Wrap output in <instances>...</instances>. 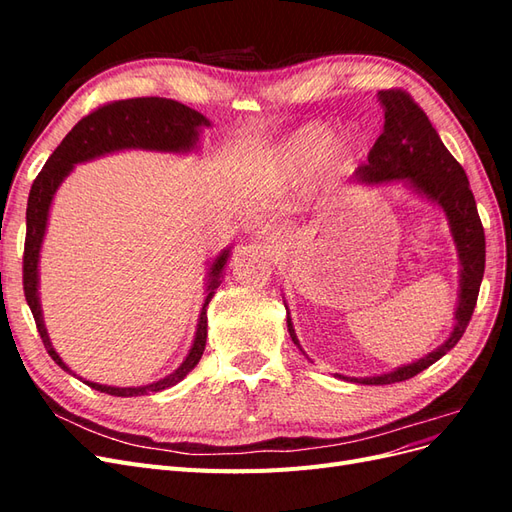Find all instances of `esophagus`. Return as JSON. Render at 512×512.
Returning a JSON list of instances; mask_svg holds the SVG:
<instances>
[{"mask_svg":"<svg viewBox=\"0 0 512 512\" xmlns=\"http://www.w3.org/2000/svg\"><path fill=\"white\" fill-rule=\"evenodd\" d=\"M256 239H258L260 243L269 245V247H277V245L282 243V230L275 228V226H265V228H260V230L256 232Z\"/></svg>","mask_w":512,"mask_h":512,"instance_id":"1","label":"esophagus"}]
</instances>
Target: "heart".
<instances>
[{"label": "heart", "instance_id": "heart-1", "mask_svg": "<svg viewBox=\"0 0 512 512\" xmlns=\"http://www.w3.org/2000/svg\"><path fill=\"white\" fill-rule=\"evenodd\" d=\"M329 142L331 130L320 126V123H312V126H305L288 138L284 145V158L299 173H312L320 162L331 170H344L356 160L359 141L354 134L339 136L331 146Z\"/></svg>", "mask_w": 512, "mask_h": 512}]
</instances>
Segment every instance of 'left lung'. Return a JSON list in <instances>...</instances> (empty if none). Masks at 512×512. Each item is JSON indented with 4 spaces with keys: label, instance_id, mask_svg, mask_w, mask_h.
I'll use <instances>...</instances> for the list:
<instances>
[{
    "label": "left lung",
    "instance_id": "obj_1",
    "mask_svg": "<svg viewBox=\"0 0 512 512\" xmlns=\"http://www.w3.org/2000/svg\"><path fill=\"white\" fill-rule=\"evenodd\" d=\"M384 106V126L374 147L369 149L367 164L356 168V181L382 183L391 179H408L416 190L427 194L444 209L451 222V232L461 260V292L457 307V324L438 350L412 365L399 367L391 374L374 378H352L361 384H393L404 382L421 374L423 369L440 361L442 356L457 346L472 320L480 282L485 273V230L478 218L476 200L470 190L466 170L444 147L436 128L421 106L414 102L408 91L393 87L378 91ZM288 333L294 344L297 335L288 316ZM342 378V376H339Z\"/></svg>",
    "mask_w": 512,
    "mask_h": 512
}]
</instances>
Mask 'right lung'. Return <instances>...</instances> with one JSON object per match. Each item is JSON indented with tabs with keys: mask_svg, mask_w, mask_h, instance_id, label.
<instances>
[{
	"mask_svg": "<svg viewBox=\"0 0 512 512\" xmlns=\"http://www.w3.org/2000/svg\"><path fill=\"white\" fill-rule=\"evenodd\" d=\"M209 126L207 117L200 115L194 108L185 106L175 100L166 98H130V100H115L98 106L96 111L85 115L76 126L66 134L61 145L53 151V156L46 160L44 168L38 173V177L32 183L27 198V232H25V250H23V292L25 301L32 309L36 329L42 337V344L46 352L51 354V359L70 371L64 361L59 359V354L53 350L49 335L42 324V312L38 303V258H40V245L46 228V218H49V207L55 190L59 188L61 179H64L72 164L85 162L91 158H98L102 153L117 151V149H158V151H188L198 141V128ZM228 252H224L218 260L213 262L211 269V286L213 290L218 286L220 273L226 265ZM213 297V292L207 294L203 312H200L198 331L194 346L190 354L185 356L181 367L173 374L166 376L160 382H153L147 386H136V389H117V386H104L96 382H83L89 384L91 389H96L106 395L115 397H136L147 393H158L175 386L181 382L190 371L198 365L200 356L205 352L207 344V305Z\"/></svg>",
	"mask_w": 512,
	"mask_h": 512,
	"instance_id": "add662e5",
	"label": "right lung"
}]
</instances>
